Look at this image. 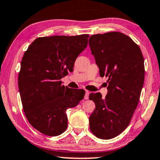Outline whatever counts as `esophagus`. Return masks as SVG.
Instances as JSON below:
<instances>
[{
    "label": "esophagus",
    "instance_id": "esophagus-1",
    "mask_svg": "<svg viewBox=\"0 0 160 160\" xmlns=\"http://www.w3.org/2000/svg\"><path fill=\"white\" fill-rule=\"evenodd\" d=\"M90 92L88 91V90H86V93H85V96H84V99L85 100H88V95H89Z\"/></svg>",
    "mask_w": 160,
    "mask_h": 160
}]
</instances>
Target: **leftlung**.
<instances>
[{
    "mask_svg": "<svg viewBox=\"0 0 160 160\" xmlns=\"http://www.w3.org/2000/svg\"><path fill=\"white\" fill-rule=\"evenodd\" d=\"M92 54L99 67L101 77L108 78V92L91 93L89 100L95 109L89 117V128L96 137L110 139L128 127L137 107L145 79L141 49L120 32L90 36Z\"/></svg>",
    "mask_w": 160,
    "mask_h": 160,
    "instance_id": "1",
    "label": "left lung"
}]
</instances>
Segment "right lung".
<instances>
[{"label":"right lung","mask_w":160,"mask_h":160,"mask_svg":"<svg viewBox=\"0 0 160 160\" xmlns=\"http://www.w3.org/2000/svg\"><path fill=\"white\" fill-rule=\"evenodd\" d=\"M88 34L36 38L25 51L18 74V88L29 123L42 133L57 136L68 125L67 109L84 98L83 89L62 85L77 57L86 48Z\"/></svg>","instance_id":"add662e5"}]
</instances>
